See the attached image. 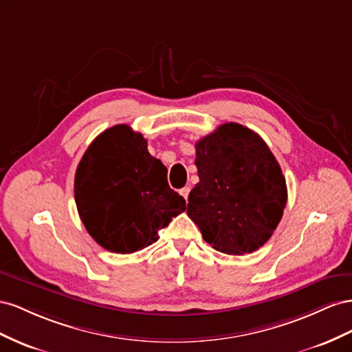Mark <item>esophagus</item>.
I'll return each instance as SVG.
<instances>
[{
	"label": "esophagus",
	"mask_w": 352,
	"mask_h": 352,
	"mask_svg": "<svg viewBox=\"0 0 352 352\" xmlns=\"http://www.w3.org/2000/svg\"><path fill=\"white\" fill-rule=\"evenodd\" d=\"M188 193H190V187H183L182 190H179V195H182L186 200H187V197H188Z\"/></svg>",
	"instance_id": "34e87169"
}]
</instances>
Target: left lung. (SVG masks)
Masks as SVG:
<instances>
[{
  "label": "left lung",
  "mask_w": 352,
  "mask_h": 352,
  "mask_svg": "<svg viewBox=\"0 0 352 352\" xmlns=\"http://www.w3.org/2000/svg\"><path fill=\"white\" fill-rule=\"evenodd\" d=\"M199 183L187 215L205 242L228 255L250 254L274 233L287 200L274 155L252 129L219 125L196 143Z\"/></svg>",
  "instance_id": "obj_1"
}]
</instances>
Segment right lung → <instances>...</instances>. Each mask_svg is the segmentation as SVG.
<instances>
[{
  "instance_id": "right-lung-1",
  "label": "right lung",
  "mask_w": 352,
  "mask_h": 352,
  "mask_svg": "<svg viewBox=\"0 0 352 352\" xmlns=\"http://www.w3.org/2000/svg\"><path fill=\"white\" fill-rule=\"evenodd\" d=\"M168 169L131 126L106 129L89 144L75 174V202L96 242L115 254L155 243L159 230L186 210L169 187Z\"/></svg>"
}]
</instances>
